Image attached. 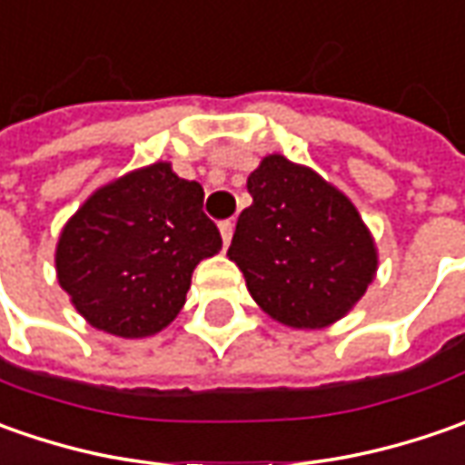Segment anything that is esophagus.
Wrapping results in <instances>:
<instances>
[{"mask_svg": "<svg viewBox=\"0 0 465 465\" xmlns=\"http://www.w3.org/2000/svg\"><path fill=\"white\" fill-rule=\"evenodd\" d=\"M232 230H235V223H232V220H224V223H220V232H223L224 245H230V241H232Z\"/></svg>", "mask_w": 465, "mask_h": 465, "instance_id": "1", "label": "esophagus"}]
</instances>
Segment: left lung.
Instances as JSON below:
<instances>
[{"label": "left lung", "mask_w": 465, "mask_h": 465, "mask_svg": "<svg viewBox=\"0 0 465 465\" xmlns=\"http://www.w3.org/2000/svg\"><path fill=\"white\" fill-rule=\"evenodd\" d=\"M253 204L235 224L227 256L251 297L279 323L323 329L365 295L378 256L344 193L282 154L248 175Z\"/></svg>", "instance_id": "1"}]
</instances>
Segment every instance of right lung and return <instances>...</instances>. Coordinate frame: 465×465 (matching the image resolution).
Returning a JSON list of instances; mask_svg holds the SVG:
<instances>
[{
    "label": "right lung",
    "instance_id": "right-lung-1",
    "mask_svg": "<svg viewBox=\"0 0 465 465\" xmlns=\"http://www.w3.org/2000/svg\"><path fill=\"white\" fill-rule=\"evenodd\" d=\"M220 248L204 188L154 163L82 204L59 238L56 274L90 326L139 339L178 315L196 263Z\"/></svg>",
    "mask_w": 465,
    "mask_h": 465
}]
</instances>
